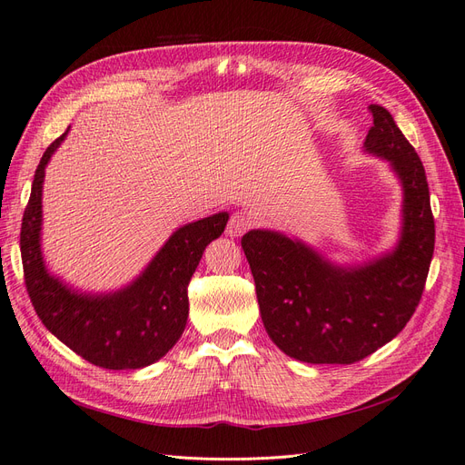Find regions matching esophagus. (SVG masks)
<instances>
[{
  "label": "esophagus",
  "mask_w": 465,
  "mask_h": 465,
  "mask_svg": "<svg viewBox=\"0 0 465 465\" xmlns=\"http://www.w3.org/2000/svg\"><path fill=\"white\" fill-rule=\"evenodd\" d=\"M252 227V217L246 211H234L227 223V234L229 236H242Z\"/></svg>",
  "instance_id": "1"
}]
</instances>
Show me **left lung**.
Instances as JSON below:
<instances>
[{"instance_id": "1", "label": "left lung", "mask_w": 465, "mask_h": 465, "mask_svg": "<svg viewBox=\"0 0 465 465\" xmlns=\"http://www.w3.org/2000/svg\"><path fill=\"white\" fill-rule=\"evenodd\" d=\"M369 112L374 124L364 147L391 163L405 193L401 241L391 254L341 270L279 232L242 236L263 328L302 362L353 364L372 355L405 328L425 291L434 252L425 166L384 106Z\"/></svg>"}]
</instances>
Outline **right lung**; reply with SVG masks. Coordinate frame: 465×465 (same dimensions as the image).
<instances>
[{
  "mask_svg": "<svg viewBox=\"0 0 465 465\" xmlns=\"http://www.w3.org/2000/svg\"><path fill=\"white\" fill-rule=\"evenodd\" d=\"M62 134L42 154L21 224V258L26 292L42 323L94 367L142 369L159 361L180 340L188 320V285L205 246L227 227L217 213L178 229L143 275L104 297L77 294L48 275L40 254L42 182Z\"/></svg>",
  "mask_w": 465,
  "mask_h": 465,
  "instance_id": "add662e5",
  "label": "right lung"
}]
</instances>
